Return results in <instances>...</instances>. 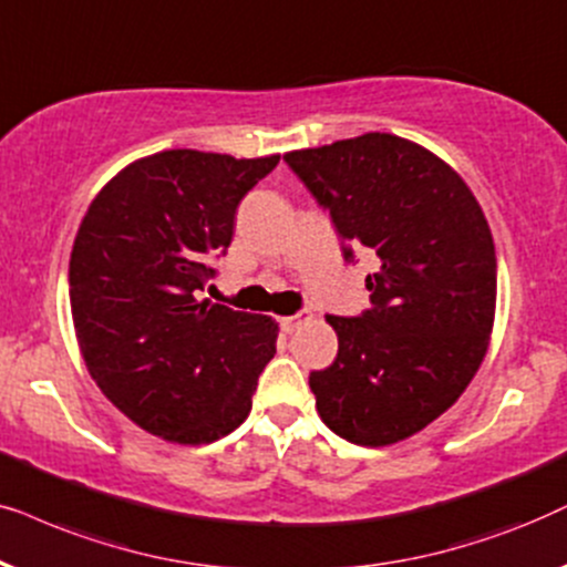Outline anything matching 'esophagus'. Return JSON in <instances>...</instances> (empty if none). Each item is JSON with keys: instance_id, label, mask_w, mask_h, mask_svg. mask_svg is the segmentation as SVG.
<instances>
[{"instance_id": "esophagus-1", "label": "esophagus", "mask_w": 567, "mask_h": 567, "mask_svg": "<svg viewBox=\"0 0 567 567\" xmlns=\"http://www.w3.org/2000/svg\"><path fill=\"white\" fill-rule=\"evenodd\" d=\"M300 316H282V319H279V329L285 331V334H292V331H296L298 327H300Z\"/></svg>"}]
</instances>
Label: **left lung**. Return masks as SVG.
I'll use <instances>...</instances> for the list:
<instances>
[{
    "instance_id": "left-lung-1",
    "label": "left lung",
    "mask_w": 567,
    "mask_h": 567,
    "mask_svg": "<svg viewBox=\"0 0 567 567\" xmlns=\"http://www.w3.org/2000/svg\"><path fill=\"white\" fill-rule=\"evenodd\" d=\"M329 209L347 261L371 251V308L327 316L339 350L308 375L329 430L391 446L441 417L477 373L495 321L489 225L464 178L430 150L368 132L285 155Z\"/></svg>"
}]
</instances>
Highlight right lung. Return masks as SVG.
Instances as JSON below:
<instances>
[{
	"label": "right lung",
	"instance_id": "obj_1",
	"mask_svg": "<svg viewBox=\"0 0 567 567\" xmlns=\"http://www.w3.org/2000/svg\"><path fill=\"white\" fill-rule=\"evenodd\" d=\"M277 163L165 150L116 173L82 217L70 259L82 360L109 402L163 441L202 446L233 433L275 358L269 316L196 290L228 251L240 199Z\"/></svg>",
	"mask_w": 567,
	"mask_h": 567
}]
</instances>
